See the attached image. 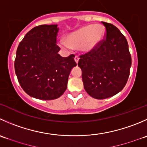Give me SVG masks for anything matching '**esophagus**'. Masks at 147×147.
Here are the masks:
<instances>
[{
	"mask_svg": "<svg viewBox=\"0 0 147 147\" xmlns=\"http://www.w3.org/2000/svg\"><path fill=\"white\" fill-rule=\"evenodd\" d=\"M79 59H80V58L78 57V56H76V57H75V62H76L77 64L78 63V61H79Z\"/></svg>",
	"mask_w": 147,
	"mask_h": 147,
	"instance_id": "obj_1",
	"label": "esophagus"
}]
</instances>
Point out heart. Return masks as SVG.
Wrapping results in <instances>:
<instances>
[{
  "label": "heart",
  "instance_id": "heart-1",
  "mask_svg": "<svg viewBox=\"0 0 147 147\" xmlns=\"http://www.w3.org/2000/svg\"><path fill=\"white\" fill-rule=\"evenodd\" d=\"M105 36V28L100 24H90L82 26L69 33L65 40L59 41V45L64 49H80L85 54L94 52L100 45Z\"/></svg>",
  "mask_w": 147,
  "mask_h": 147
}]
</instances>
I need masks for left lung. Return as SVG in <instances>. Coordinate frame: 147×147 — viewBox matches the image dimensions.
<instances>
[{
    "instance_id": "8db88e82",
    "label": "left lung",
    "mask_w": 147,
    "mask_h": 147,
    "mask_svg": "<svg viewBox=\"0 0 147 147\" xmlns=\"http://www.w3.org/2000/svg\"><path fill=\"white\" fill-rule=\"evenodd\" d=\"M106 37L94 52L80 56L85 91L95 99H105L119 93L127 82L131 57L126 39L119 28L103 22Z\"/></svg>"
}]
</instances>
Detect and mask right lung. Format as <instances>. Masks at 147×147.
Returning a JSON list of instances; mask_svg holds the SVG:
<instances>
[{
  "mask_svg": "<svg viewBox=\"0 0 147 147\" xmlns=\"http://www.w3.org/2000/svg\"><path fill=\"white\" fill-rule=\"evenodd\" d=\"M57 25H41L30 30L16 51L15 72L24 91L34 98L54 100L66 90L75 55L62 57L56 45Z\"/></svg>",
  "mask_w": 147,
  "mask_h": 147,
  "instance_id": "add662e5",
  "label": "right lung"
}]
</instances>
